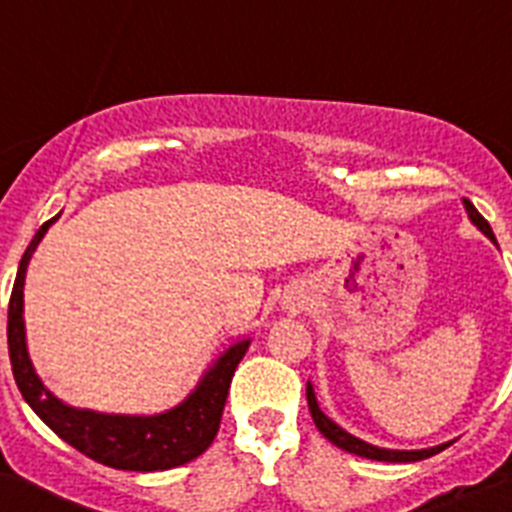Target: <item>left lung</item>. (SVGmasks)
<instances>
[{"label":"left lung","instance_id":"obj_1","mask_svg":"<svg viewBox=\"0 0 512 512\" xmlns=\"http://www.w3.org/2000/svg\"><path fill=\"white\" fill-rule=\"evenodd\" d=\"M464 210H467L469 220H472V223L477 225V228L482 230V233H485L487 238H490V241L497 246L495 233H492L490 223H487L485 217L479 215L477 207H474L469 200H464ZM307 408H310V415H312V420H315V425H318V431L323 433V436L328 438L330 443H336L338 449L348 451V454L364 456V459L395 461V464H408V461L428 459V456L438 454V451H443V449H449L451 443H454V441H446V443H438V446H431V449L402 451V449H382V446H374V443L361 441V438H356V436H351V433H348V431H343V428L336 423V420H330L328 415H325L323 410H320L318 397H315V390H312V384H310V382H307Z\"/></svg>","mask_w":512,"mask_h":512}]
</instances>
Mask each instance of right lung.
I'll return each instance as SVG.
<instances>
[{
	"label": "right lung",
	"instance_id": "add662e5",
	"mask_svg": "<svg viewBox=\"0 0 512 512\" xmlns=\"http://www.w3.org/2000/svg\"><path fill=\"white\" fill-rule=\"evenodd\" d=\"M58 217L61 212L40 225V230L30 241L20 261V269H17L12 297H9V361H12V374H15L22 397L56 436H61L69 446L104 467L128 469V472H164V469L182 467L187 461L197 459L215 441L225 400H228L230 379L235 374V366L246 356L251 338H238L230 343L223 354L207 366L197 387L179 405L164 410V413H99V410L74 408V405L58 400L35 372L25 336L27 264Z\"/></svg>",
	"mask_w": 512,
	"mask_h": 512
}]
</instances>
